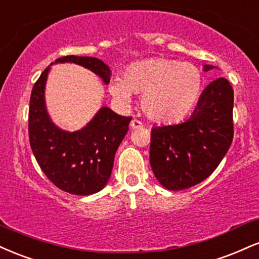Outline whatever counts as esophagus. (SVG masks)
<instances>
[{
    "label": "esophagus",
    "mask_w": 259,
    "mask_h": 259,
    "mask_svg": "<svg viewBox=\"0 0 259 259\" xmlns=\"http://www.w3.org/2000/svg\"><path fill=\"white\" fill-rule=\"evenodd\" d=\"M131 128H133V130L143 128V123L139 120H132L131 121Z\"/></svg>",
    "instance_id": "1"
}]
</instances>
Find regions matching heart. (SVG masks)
I'll return each instance as SVG.
<instances>
[{
    "mask_svg": "<svg viewBox=\"0 0 259 259\" xmlns=\"http://www.w3.org/2000/svg\"><path fill=\"white\" fill-rule=\"evenodd\" d=\"M203 84V72L194 64L150 58L131 64L122 77L112 78L109 92L122 105L130 104L132 93L141 94L145 116L155 122L172 123L193 110Z\"/></svg>",
    "mask_w": 259,
    "mask_h": 259,
    "instance_id": "1",
    "label": "heart"
}]
</instances>
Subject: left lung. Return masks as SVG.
Listing matches in <instances>:
<instances>
[{
	"label": "left lung",
	"instance_id": "left-lung-1",
	"mask_svg": "<svg viewBox=\"0 0 259 259\" xmlns=\"http://www.w3.org/2000/svg\"><path fill=\"white\" fill-rule=\"evenodd\" d=\"M214 68L206 64L203 71ZM233 106V87L220 77L203 90L188 120L153 127L150 165L162 187L188 189L212 175L232 145Z\"/></svg>",
	"mask_w": 259,
	"mask_h": 259
}]
</instances>
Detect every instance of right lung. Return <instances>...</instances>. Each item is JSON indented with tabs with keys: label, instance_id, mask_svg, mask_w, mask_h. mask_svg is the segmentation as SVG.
I'll list each match as a JSON object with an SVG mask.
<instances>
[{
	"label": "right lung",
	"instance_id": "1",
	"mask_svg": "<svg viewBox=\"0 0 259 259\" xmlns=\"http://www.w3.org/2000/svg\"><path fill=\"white\" fill-rule=\"evenodd\" d=\"M54 63H75L98 75L105 84L110 82V68L98 58L66 56ZM51 65L31 91L30 147L42 171L59 189L82 196L98 193L110 178L115 154L132 117L120 116L103 106L83 128L75 132L59 128L46 108L45 88Z\"/></svg>",
	"mask_w": 259,
	"mask_h": 259
}]
</instances>
